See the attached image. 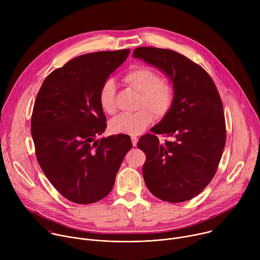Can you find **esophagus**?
<instances>
[{"instance_id": "1", "label": "esophagus", "mask_w": 260, "mask_h": 260, "mask_svg": "<svg viewBox=\"0 0 260 260\" xmlns=\"http://www.w3.org/2000/svg\"><path fill=\"white\" fill-rule=\"evenodd\" d=\"M131 139H132V143H133V146H137V143H138V140H139V138L138 137H136V136H132L131 137Z\"/></svg>"}]
</instances>
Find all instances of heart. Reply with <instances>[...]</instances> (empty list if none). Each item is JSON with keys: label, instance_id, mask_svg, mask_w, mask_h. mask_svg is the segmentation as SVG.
I'll list each match as a JSON object with an SVG mask.
<instances>
[{"label": "heart", "instance_id": "obj_1", "mask_svg": "<svg viewBox=\"0 0 260 260\" xmlns=\"http://www.w3.org/2000/svg\"><path fill=\"white\" fill-rule=\"evenodd\" d=\"M123 80L140 93L135 113H124L110 121L109 127L113 134L140 135L152 122L153 115L165 116L174 101L173 88L161 81L160 76L151 69L139 67L127 72ZM116 86L112 79L103 82L99 90V104L107 114L115 113Z\"/></svg>", "mask_w": 260, "mask_h": 260}]
</instances>
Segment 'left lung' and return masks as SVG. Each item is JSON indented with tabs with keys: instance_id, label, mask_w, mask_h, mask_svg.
I'll list each match as a JSON object with an SVG mask.
<instances>
[{
	"instance_id": "8db88e82",
	"label": "left lung",
	"mask_w": 260,
	"mask_h": 260,
	"mask_svg": "<svg viewBox=\"0 0 260 260\" xmlns=\"http://www.w3.org/2000/svg\"><path fill=\"white\" fill-rule=\"evenodd\" d=\"M133 56L162 71L174 88L169 112L151 128L153 134L142 136L137 144L146 154V186L165 202L189 201L215 176L225 146V119L219 92L200 64L176 51L138 47ZM157 134L174 136L175 141L159 143Z\"/></svg>"
}]
</instances>
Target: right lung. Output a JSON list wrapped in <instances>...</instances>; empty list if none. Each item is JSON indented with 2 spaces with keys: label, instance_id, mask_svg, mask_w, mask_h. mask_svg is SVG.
<instances>
[{
  "label": "right lung",
  "instance_id": "obj_1",
  "mask_svg": "<svg viewBox=\"0 0 260 260\" xmlns=\"http://www.w3.org/2000/svg\"><path fill=\"white\" fill-rule=\"evenodd\" d=\"M129 49L80 55L51 72L37 94L30 131L37 160L67 200L93 204L112 190L129 136L96 140L106 127L99 90Z\"/></svg>",
  "mask_w": 260,
  "mask_h": 260
}]
</instances>
